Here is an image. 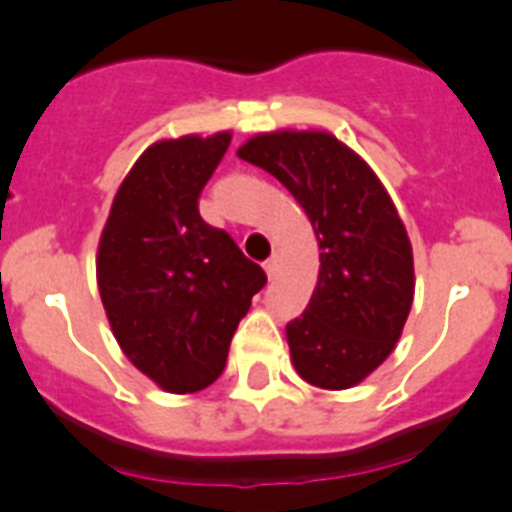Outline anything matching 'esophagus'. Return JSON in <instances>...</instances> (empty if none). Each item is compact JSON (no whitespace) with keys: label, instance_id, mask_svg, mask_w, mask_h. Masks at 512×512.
Returning a JSON list of instances; mask_svg holds the SVG:
<instances>
[{"label":"esophagus","instance_id":"esophagus-1","mask_svg":"<svg viewBox=\"0 0 512 512\" xmlns=\"http://www.w3.org/2000/svg\"><path fill=\"white\" fill-rule=\"evenodd\" d=\"M262 270H265V275H268L270 281H273L275 275H278V260H275V257H270V260L262 265Z\"/></svg>","mask_w":512,"mask_h":512}]
</instances>
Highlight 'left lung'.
<instances>
[{
	"mask_svg": "<svg viewBox=\"0 0 512 512\" xmlns=\"http://www.w3.org/2000/svg\"><path fill=\"white\" fill-rule=\"evenodd\" d=\"M237 157L281 180L317 234V286L286 324L293 368L319 389L361 384L402 337L415 296L412 244L389 193L327 131L257 133Z\"/></svg>",
	"mask_w": 512,
	"mask_h": 512,
	"instance_id": "left-lung-1",
	"label": "left lung"
}]
</instances>
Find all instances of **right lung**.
Here are the masks:
<instances>
[{"label": "right lung", "mask_w": 512, "mask_h": 512, "mask_svg": "<svg viewBox=\"0 0 512 512\" xmlns=\"http://www.w3.org/2000/svg\"><path fill=\"white\" fill-rule=\"evenodd\" d=\"M229 131L151 144L115 193L97 247V288L128 361L170 394L219 379L231 337L268 278L198 198Z\"/></svg>", "instance_id": "add662e5"}]
</instances>
